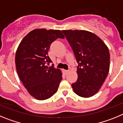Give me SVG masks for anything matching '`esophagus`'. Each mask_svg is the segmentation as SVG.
<instances>
[{
  "mask_svg": "<svg viewBox=\"0 0 123 123\" xmlns=\"http://www.w3.org/2000/svg\"><path fill=\"white\" fill-rule=\"evenodd\" d=\"M63 71H64V73L65 74H68V72H69V70H63Z\"/></svg>",
  "mask_w": 123,
  "mask_h": 123,
  "instance_id": "esophagus-1",
  "label": "esophagus"
}]
</instances>
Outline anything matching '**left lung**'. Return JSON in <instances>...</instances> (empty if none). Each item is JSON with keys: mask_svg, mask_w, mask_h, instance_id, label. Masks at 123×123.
<instances>
[{"mask_svg": "<svg viewBox=\"0 0 123 123\" xmlns=\"http://www.w3.org/2000/svg\"><path fill=\"white\" fill-rule=\"evenodd\" d=\"M78 63L77 80L72 84L80 97L88 98L100 89L109 72L110 52L98 36L85 30L62 31Z\"/></svg>", "mask_w": 123, "mask_h": 123, "instance_id": "obj_1", "label": "left lung"}]
</instances>
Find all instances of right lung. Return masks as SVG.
Here are the masks:
<instances>
[{"label":"right lung","mask_w":123,"mask_h":123,"mask_svg":"<svg viewBox=\"0 0 123 123\" xmlns=\"http://www.w3.org/2000/svg\"><path fill=\"white\" fill-rule=\"evenodd\" d=\"M64 38L60 30L35 29L25 36L15 54L16 69L28 93L39 100L48 99L57 91L62 79L60 69L48 56L51 43Z\"/></svg>","instance_id":"right-lung-1"}]
</instances>
